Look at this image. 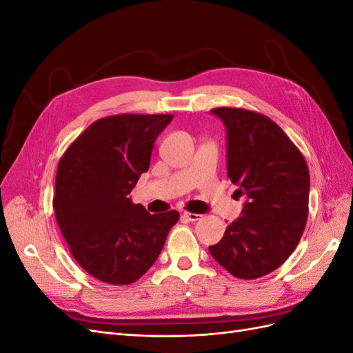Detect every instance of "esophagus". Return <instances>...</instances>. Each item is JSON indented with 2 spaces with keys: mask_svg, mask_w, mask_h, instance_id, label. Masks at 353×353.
<instances>
[{
  "mask_svg": "<svg viewBox=\"0 0 353 353\" xmlns=\"http://www.w3.org/2000/svg\"><path fill=\"white\" fill-rule=\"evenodd\" d=\"M183 218H185L187 221H191V222H196L201 218V215H199V213H190V212H184L183 213Z\"/></svg>",
  "mask_w": 353,
  "mask_h": 353,
  "instance_id": "esophagus-1",
  "label": "esophagus"
}]
</instances>
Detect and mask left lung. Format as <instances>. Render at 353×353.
Instances as JSON below:
<instances>
[{"mask_svg": "<svg viewBox=\"0 0 353 353\" xmlns=\"http://www.w3.org/2000/svg\"><path fill=\"white\" fill-rule=\"evenodd\" d=\"M212 113L225 125L227 175L245 203L241 216L209 252L234 276L254 280L281 266L301 241L307 219V165L270 117L231 108Z\"/></svg>", "mask_w": 353, "mask_h": 353, "instance_id": "left-lung-1", "label": "left lung"}]
</instances>
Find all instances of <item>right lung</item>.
<instances>
[{"instance_id":"right-lung-1","label":"right lung","mask_w":353,"mask_h":353,"mask_svg":"<svg viewBox=\"0 0 353 353\" xmlns=\"http://www.w3.org/2000/svg\"><path fill=\"white\" fill-rule=\"evenodd\" d=\"M172 114H116L85 130L63 154L52 208L70 253L103 283L125 285L152 268L179 213L150 215L130 194L147 172Z\"/></svg>"}]
</instances>
